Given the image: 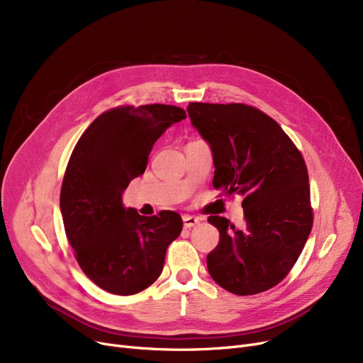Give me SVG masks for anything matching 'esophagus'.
<instances>
[{"label":"esophagus","instance_id":"esophagus-1","mask_svg":"<svg viewBox=\"0 0 363 363\" xmlns=\"http://www.w3.org/2000/svg\"><path fill=\"white\" fill-rule=\"evenodd\" d=\"M182 220H184V226H185V228H193V226H196L197 223H200V219H199V218L189 216V215H185V216L182 218Z\"/></svg>","mask_w":363,"mask_h":363}]
</instances>
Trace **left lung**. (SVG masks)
<instances>
[{"label": "left lung", "mask_w": 363, "mask_h": 363, "mask_svg": "<svg viewBox=\"0 0 363 363\" xmlns=\"http://www.w3.org/2000/svg\"><path fill=\"white\" fill-rule=\"evenodd\" d=\"M186 111L211 145L213 186L241 196L244 207L242 231L208 216L219 231L208 274L237 296L269 290L290 272L312 230L306 164L282 128L255 107L189 103Z\"/></svg>", "instance_id": "1"}]
</instances>
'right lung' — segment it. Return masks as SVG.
<instances>
[{"mask_svg": "<svg viewBox=\"0 0 363 363\" xmlns=\"http://www.w3.org/2000/svg\"><path fill=\"white\" fill-rule=\"evenodd\" d=\"M186 118L166 104L111 108L76 144L62 185L60 212L84 274L118 296L145 290L162 274L169 244L182 231L178 213L141 216L123 191L144 174L162 133Z\"/></svg>", "mask_w": 363, "mask_h": 363, "instance_id": "add662e5", "label": "right lung"}]
</instances>
